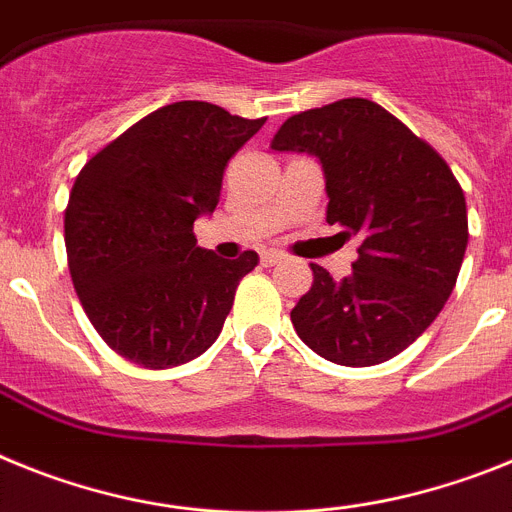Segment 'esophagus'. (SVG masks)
<instances>
[{
    "label": "esophagus",
    "instance_id": "1",
    "mask_svg": "<svg viewBox=\"0 0 512 512\" xmlns=\"http://www.w3.org/2000/svg\"><path fill=\"white\" fill-rule=\"evenodd\" d=\"M260 260H262V265H265V268H273V265H278V262L283 260V255H281V252L268 250V252H262Z\"/></svg>",
    "mask_w": 512,
    "mask_h": 512
}]
</instances>
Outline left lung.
<instances>
[{"label":"left lung","instance_id":"8db88e82","mask_svg":"<svg viewBox=\"0 0 512 512\" xmlns=\"http://www.w3.org/2000/svg\"><path fill=\"white\" fill-rule=\"evenodd\" d=\"M322 162L327 221L358 237L353 275L314 283L293 306V330L337 366H376L410 348L451 296L466 242V198L446 159L363 97L291 115L270 141Z\"/></svg>","mask_w":512,"mask_h":512}]
</instances>
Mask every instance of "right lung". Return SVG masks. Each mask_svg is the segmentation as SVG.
<instances>
[{"mask_svg": "<svg viewBox=\"0 0 512 512\" xmlns=\"http://www.w3.org/2000/svg\"><path fill=\"white\" fill-rule=\"evenodd\" d=\"M265 118L182 100L102 146L74 180L64 242L74 291L97 335L126 361L170 368L219 337L257 252L221 260L195 244L213 213L226 162Z\"/></svg>", "mask_w": 512, "mask_h": 512, "instance_id": "add662e5", "label": "right lung"}]
</instances>
